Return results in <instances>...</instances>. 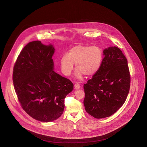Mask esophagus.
<instances>
[{"instance_id":"obj_1","label":"esophagus","mask_w":147,"mask_h":147,"mask_svg":"<svg viewBox=\"0 0 147 147\" xmlns=\"http://www.w3.org/2000/svg\"><path fill=\"white\" fill-rule=\"evenodd\" d=\"M74 88L76 89H79L80 88V85L78 84H76L74 85Z\"/></svg>"}]
</instances>
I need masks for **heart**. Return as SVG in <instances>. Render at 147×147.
I'll list each match as a JSON object with an SVG mask.
<instances>
[{"label": "heart", "instance_id": "1", "mask_svg": "<svg viewBox=\"0 0 147 147\" xmlns=\"http://www.w3.org/2000/svg\"><path fill=\"white\" fill-rule=\"evenodd\" d=\"M103 51L96 46L78 45L71 48L67 55L60 59V67L62 73L66 76H70L75 64V76L81 79L85 74L92 76L100 69L103 60Z\"/></svg>", "mask_w": 147, "mask_h": 147}]
</instances>
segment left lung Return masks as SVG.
<instances>
[{"label": "left lung", "mask_w": 147, "mask_h": 147, "mask_svg": "<svg viewBox=\"0 0 147 147\" xmlns=\"http://www.w3.org/2000/svg\"><path fill=\"white\" fill-rule=\"evenodd\" d=\"M99 70L84 86L86 111L96 119L109 117L124 103L130 88L127 59L117 47L104 49Z\"/></svg>", "instance_id": "obj_1"}]
</instances>
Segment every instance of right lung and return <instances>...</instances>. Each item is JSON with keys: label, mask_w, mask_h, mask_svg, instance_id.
I'll return each mask as SVG.
<instances>
[{"label": "right lung", "mask_w": 147, "mask_h": 147, "mask_svg": "<svg viewBox=\"0 0 147 147\" xmlns=\"http://www.w3.org/2000/svg\"><path fill=\"white\" fill-rule=\"evenodd\" d=\"M53 45L29 42L13 67V83L23 110L33 119L53 121L63 112L64 99L73 90L68 79L54 71Z\"/></svg>", "instance_id": "add662e5"}]
</instances>
